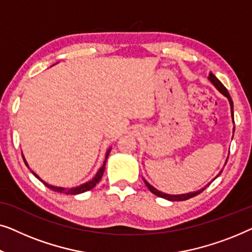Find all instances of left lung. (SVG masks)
I'll use <instances>...</instances> for the list:
<instances>
[{"mask_svg": "<svg viewBox=\"0 0 252 252\" xmlns=\"http://www.w3.org/2000/svg\"><path fill=\"white\" fill-rule=\"evenodd\" d=\"M208 80L210 81V82L214 84L215 86V88L216 89H217L219 92H220L221 94H224L226 98L228 99V101H229V106H231V112H232V118H233V100H232V98H231V95H229V94H228V91H227V89H226V88L224 87V84H222L220 81H219L217 77H216L214 74H212L211 72L209 73V76H208ZM234 129H235V127H234ZM234 129H233V133H234ZM227 160H228V158H227ZM227 160H226V162H227ZM226 162H225V164H226ZM222 172V170H220V171H219V173L217 176L215 177L214 179L212 180H215L216 178H217V177L220 175V173ZM211 180V182H212ZM144 182H145V184H146V186H147V189L151 190L152 193L153 194H155V195L157 196H160V197H163V198H165V200H169V201H185V200H189V198H190V197H194V196H196L197 194H200L201 192H203V190L205 189V187L207 186H209L210 185L211 183H209V184H207V185H205L203 189H198V190H195V192H189V193H186V194H177V195H173V194H165V193H163V192H160V190L158 189H155V187H153L151 185L150 183L148 182H146V180L144 179Z\"/></svg>", "mask_w": 252, "mask_h": 252, "instance_id": "obj_1", "label": "left lung"}]
</instances>
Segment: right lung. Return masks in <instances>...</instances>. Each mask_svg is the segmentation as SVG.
Masks as SVG:
<instances>
[{"label":"right lung","instance_id":"1","mask_svg":"<svg viewBox=\"0 0 252 252\" xmlns=\"http://www.w3.org/2000/svg\"><path fill=\"white\" fill-rule=\"evenodd\" d=\"M111 150L112 148H108L107 150V152H106V157H105V161H104V164H102L100 168H99V170L97 171V173H95V176L94 177V178H92L91 180H89V182H87V183H84V184H81L80 186H76V187H58V186H54V185H50V184H48V183H45L44 180H42L40 177H38L36 173H35L33 170H32L31 168H30V165H28V163H27V161H26V158H25V157L23 155V158H24V162H25V164H26L28 168H30V170L32 172H33V175L36 177V178L38 179V180H41L42 183L44 184L45 186L47 187H49V189H52V190H55V192H58V193H63V194H72V195H76V194H81V193H84V192H87V190H90V189H94V187L97 185V184L99 183V180L101 179V177H102V175H104V171H105V164H106V161H107V158H108V155H109V152H111Z\"/></svg>","mask_w":252,"mask_h":252}]
</instances>
